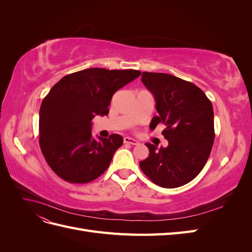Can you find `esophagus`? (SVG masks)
I'll list each match as a JSON object with an SVG mask.
<instances>
[{
	"label": "esophagus",
	"instance_id": "obj_1",
	"mask_svg": "<svg viewBox=\"0 0 252 252\" xmlns=\"http://www.w3.org/2000/svg\"><path fill=\"white\" fill-rule=\"evenodd\" d=\"M124 143H127V144H130V145H139L140 142L136 141L132 138H129V136H125L124 138Z\"/></svg>",
	"mask_w": 252,
	"mask_h": 252
}]
</instances>
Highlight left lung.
Returning a JSON list of instances; mask_svg holds the SVG:
<instances>
[{
  "mask_svg": "<svg viewBox=\"0 0 252 252\" xmlns=\"http://www.w3.org/2000/svg\"><path fill=\"white\" fill-rule=\"evenodd\" d=\"M142 82L156 100L158 116L150 129L163 123L168 146L146 143L149 156L140 162L142 171L159 187L177 188L192 181L207 162L215 141L213 108L194 84L168 73H142Z\"/></svg>",
  "mask_w": 252,
  "mask_h": 252,
  "instance_id": "1",
  "label": "left lung"
}]
</instances>
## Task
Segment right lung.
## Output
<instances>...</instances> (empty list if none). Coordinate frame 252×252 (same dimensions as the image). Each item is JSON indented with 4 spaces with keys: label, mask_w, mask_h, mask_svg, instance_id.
<instances>
[{
    "label": "right lung",
    "mask_w": 252,
    "mask_h": 252,
    "mask_svg": "<svg viewBox=\"0 0 252 252\" xmlns=\"http://www.w3.org/2000/svg\"><path fill=\"white\" fill-rule=\"evenodd\" d=\"M141 71L88 68L65 75L44 97L39 131L42 154L61 179L85 184L108 168L122 135H91V121L107 116L117 90L140 77Z\"/></svg>",
    "instance_id": "add662e5"
}]
</instances>
